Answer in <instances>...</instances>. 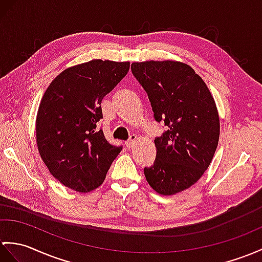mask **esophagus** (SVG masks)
<instances>
[{
	"instance_id": "esophagus-1",
	"label": "esophagus",
	"mask_w": 262,
	"mask_h": 262,
	"mask_svg": "<svg viewBox=\"0 0 262 262\" xmlns=\"http://www.w3.org/2000/svg\"><path fill=\"white\" fill-rule=\"evenodd\" d=\"M136 141H137V136L136 135H130V138L125 144H126L127 147H132V146H134V144L136 143Z\"/></svg>"
}]
</instances>
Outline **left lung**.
I'll return each mask as SVG.
<instances>
[{"mask_svg":"<svg viewBox=\"0 0 262 262\" xmlns=\"http://www.w3.org/2000/svg\"><path fill=\"white\" fill-rule=\"evenodd\" d=\"M146 91L154 118L166 127L155 138L156 159L145 178L163 195L186 190L201 179L213 159L220 120L209 88L190 66L178 61L132 63Z\"/></svg>","mask_w":262,"mask_h":262,"instance_id":"obj_1","label":"left lung"}]
</instances>
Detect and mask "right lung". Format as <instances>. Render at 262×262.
<instances>
[{"instance_id": "right-lung-1", "label": "right lung", "mask_w": 262, "mask_h": 262, "mask_svg": "<svg viewBox=\"0 0 262 262\" xmlns=\"http://www.w3.org/2000/svg\"><path fill=\"white\" fill-rule=\"evenodd\" d=\"M129 70V62L91 60L62 71L48 87L36 115V144L49 172L78 192L102 184L121 146L107 142L98 121L101 100Z\"/></svg>"}]
</instances>
